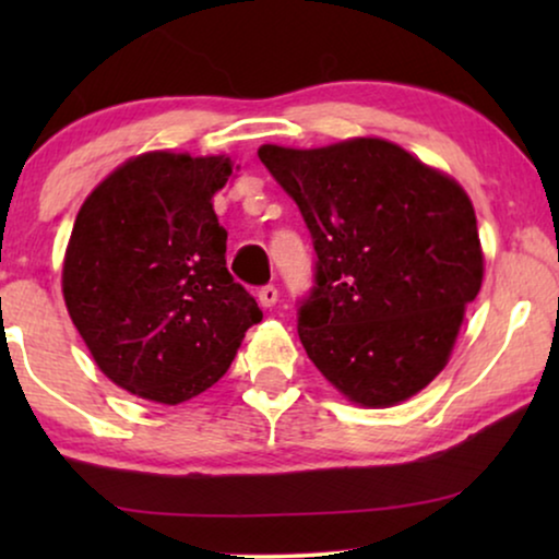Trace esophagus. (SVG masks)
Listing matches in <instances>:
<instances>
[{"label":"esophagus","instance_id":"34e87169","mask_svg":"<svg viewBox=\"0 0 559 559\" xmlns=\"http://www.w3.org/2000/svg\"><path fill=\"white\" fill-rule=\"evenodd\" d=\"M257 297H259V305H262V308H274V305H277L280 293L274 285H264V287H259Z\"/></svg>","mask_w":559,"mask_h":559}]
</instances>
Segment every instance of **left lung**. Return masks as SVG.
Segmentation results:
<instances>
[{"mask_svg":"<svg viewBox=\"0 0 559 559\" xmlns=\"http://www.w3.org/2000/svg\"><path fill=\"white\" fill-rule=\"evenodd\" d=\"M259 159L297 203L318 254L297 308L310 361L364 407L409 400L448 364L484 280L471 198L377 136L264 144Z\"/></svg>","mask_w":559,"mask_h":559,"instance_id":"1","label":"left lung"}]
</instances>
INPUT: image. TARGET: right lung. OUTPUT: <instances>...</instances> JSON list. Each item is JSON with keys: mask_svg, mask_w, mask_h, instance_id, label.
I'll return each mask as SVG.
<instances>
[{"mask_svg": "<svg viewBox=\"0 0 559 559\" xmlns=\"http://www.w3.org/2000/svg\"><path fill=\"white\" fill-rule=\"evenodd\" d=\"M228 157L147 152L81 205L63 262L73 325L114 384L180 404L216 384L262 320L226 270V228L211 198Z\"/></svg>", "mask_w": 559, "mask_h": 559, "instance_id": "1", "label": "right lung"}]
</instances>
